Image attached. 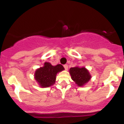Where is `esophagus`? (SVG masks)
<instances>
[{"label":"esophagus","mask_w":124,"mask_h":124,"mask_svg":"<svg viewBox=\"0 0 124 124\" xmlns=\"http://www.w3.org/2000/svg\"><path fill=\"white\" fill-rule=\"evenodd\" d=\"M63 67H64V68L65 69V70H68V65H67V64H65V65H64Z\"/></svg>","instance_id":"esophagus-1"}]
</instances>
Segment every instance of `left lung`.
I'll return each mask as SVG.
<instances>
[{"label":"left lung","instance_id":"left-lung-1","mask_svg":"<svg viewBox=\"0 0 124 124\" xmlns=\"http://www.w3.org/2000/svg\"><path fill=\"white\" fill-rule=\"evenodd\" d=\"M69 72L72 80L75 81L79 86H82L87 83L91 78L89 71L85 68H71Z\"/></svg>","mask_w":124,"mask_h":124}]
</instances>
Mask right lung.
<instances>
[{
    "mask_svg": "<svg viewBox=\"0 0 124 124\" xmlns=\"http://www.w3.org/2000/svg\"><path fill=\"white\" fill-rule=\"evenodd\" d=\"M63 70V66L61 64L52 66L50 63L45 62L44 67L36 70L35 79L41 87H47L55 83L56 74Z\"/></svg>",
    "mask_w": 124,
    "mask_h": 124,
    "instance_id": "add662e5",
    "label": "right lung"
}]
</instances>
